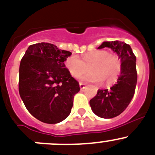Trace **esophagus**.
<instances>
[{
  "label": "esophagus",
  "instance_id": "1",
  "mask_svg": "<svg viewBox=\"0 0 155 155\" xmlns=\"http://www.w3.org/2000/svg\"><path fill=\"white\" fill-rule=\"evenodd\" d=\"M80 87H81V89L83 90V89H84L85 87H86V85H85L84 84H83V83H80Z\"/></svg>",
  "mask_w": 155,
  "mask_h": 155
}]
</instances>
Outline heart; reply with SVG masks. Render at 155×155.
<instances>
[{"label": "heart", "instance_id": "obj_1", "mask_svg": "<svg viewBox=\"0 0 155 155\" xmlns=\"http://www.w3.org/2000/svg\"><path fill=\"white\" fill-rule=\"evenodd\" d=\"M64 66L70 74L79 78L87 71L82 80L91 83H100L110 85L116 81L122 70V63L115 54L107 50L97 49L84 54L80 58L71 55L64 61Z\"/></svg>", "mask_w": 155, "mask_h": 155}]
</instances>
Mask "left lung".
<instances>
[{"label":"left lung","instance_id":"1","mask_svg":"<svg viewBox=\"0 0 155 155\" xmlns=\"http://www.w3.org/2000/svg\"><path fill=\"white\" fill-rule=\"evenodd\" d=\"M109 47L117 53L122 70L117 82L110 89H99L90 101L91 110L99 117L111 119L123 113L130 104L137 83L136 57L130 45L120 41L104 42L98 48Z\"/></svg>","mask_w":155,"mask_h":155}]
</instances>
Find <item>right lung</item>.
<instances>
[{
    "instance_id": "add662e5",
    "label": "right lung",
    "mask_w": 155,
    "mask_h": 155,
    "mask_svg": "<svg viewBox=\"0 0 155 155\" xmlns=\"http://www.w3.org/2000/svg\"><path fill=\"white\" fill-rule=\"evenodd\" d=\"M71 52L48 42L29 45L20 61L19 93L32 116L42 123H58L68 116L79 83L64 61Z\"/></svg>"
}]
</instances>
